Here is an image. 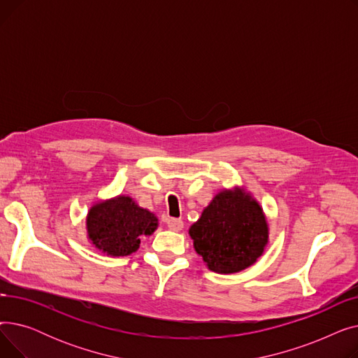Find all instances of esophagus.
I'll use <instances>...</instances> for the list:
<instances>
[{
	"label": "esophagus",
	"mask_w": 358,
	"mask_h": 358,
	"mask_svg": "<svg viewBox=\"0 0 358 358\" xmlns=\"http://www.w3.org/2000/svg\"><path fill=\"white\" fill-rule=\"evenodd\" d=\"M166 227L174 231V232H180L184 228V223L181 219H174V217H169L166 219Z\"/></svg>",
	"instance_id": "34e87169"
}]
</instances>
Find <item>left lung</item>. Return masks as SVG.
Returning <instances> with one entry per match:
<instances>
[{"label":"left lung","instance_id":"8db88e82","mask_svg":"<svg viewBox=\"0 0 358 358\" xmlns=\"http://www.w3.org/2000/svg\"><path fill=\"white\" fill-rule=\"evenodd\" d=\"M189 234L206 267L217 274H234L264 254L270 228L258 200L245 185H235L212 199Z\"/></svg>","mask_w":358,"mask_h":358}]
</instances>
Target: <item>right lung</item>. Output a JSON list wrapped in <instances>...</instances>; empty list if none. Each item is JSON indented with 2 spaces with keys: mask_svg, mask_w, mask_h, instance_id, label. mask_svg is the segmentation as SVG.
<instances>
[{
  "mask_svg": "<svg viewBox=\"0 0 358 358\" xmlns=\"http://www.w3.org/2000/svg\"><path fill=\"white\" fill-rule=\"evenodd\" d=\"M158 217L126 194L97 200L85 217L91 245L110 257H126L139 250L141 238L158 228Z\"/></svg>",
  "mask_w": 358,
  "mask_h": 358,
  "instance_id": "right-lung-1",
  "label": "right lung"
}]
</instances>
